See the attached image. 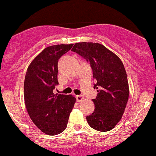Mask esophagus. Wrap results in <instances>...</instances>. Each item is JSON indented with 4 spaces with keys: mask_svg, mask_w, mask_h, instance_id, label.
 I'll return each mask as SVG.
<instances>
[{
    "mask_svg": "<svg viewBox=\"0 0 156 156\" xmlns=\"http://www.w3.org/2000/svg\"><path fill=\"white\" fill-rule=\"evenodd\" d=\"M76 101H82L84 98H83L82 95H77L76 97Z\"/></svg>",
    "mask_w": 156,
    "mask_h": 156,
    "instance_id": "34e87169",
    "label": "esophagus"
}]
</instances>
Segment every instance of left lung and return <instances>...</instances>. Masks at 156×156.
I'll use <instances>...</instances> for the list:
<instances>
[{"instance_id":"1","label":"left lung","mask_w":156,"mask_h":156,"mask_svg":"<svg viewBox=\"0 0 156 156\" xmlns=\"http://www.w3.org/2000/svg\"><path fill=\"white\" fill-rule=\"evenodd\" d=\"M72 52L90 64L94 88L98 89L92 114L87 121L92 129L99 131H108L121 120L129 94L127 74L122 62L118 56L104 45L95 42H79L74 44Z\"/></svg>"}]
</instances>
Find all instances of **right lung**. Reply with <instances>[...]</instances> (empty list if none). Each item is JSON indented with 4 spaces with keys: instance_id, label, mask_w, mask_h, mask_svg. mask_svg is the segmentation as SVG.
Here are the masks:
<instances>
[{
    "instance_id": "1",
    "label": "right lung",
    "mask_w": 156,
    "mask_h": 156,
    "mask_svg": "<svg viewBox=\"0 0 156 156\" xmlns=\"http://www.w3.org/2000/svg\"><path fill=\"white\" fill-rule=\"evenodd\" d=\"M73 44H57L44 49L27 68L24 82L27 111L36 126L48 135L66 129L76 99L72 95L53 93L57 80V63Z\"/></svg>"
}]
</instances>
